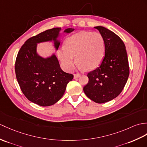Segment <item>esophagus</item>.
Listing matches in <instances>:
<instances>
[{
  "mask_svg": "<svg viewBox=\"0 0 147 147\" xmlns=\"http://www.w3.org/2000/svg\"><path fill=\"white\" fill-rule=\"evenodd\" d=\"M80 76V74H76L74 75V79H76V78H79Z\"/></svg>",
  "mask_w": 147,
  "mask_h": 147,
  "instance_id": "34e87169",
  "label": "esophagus"
}]
</instances>
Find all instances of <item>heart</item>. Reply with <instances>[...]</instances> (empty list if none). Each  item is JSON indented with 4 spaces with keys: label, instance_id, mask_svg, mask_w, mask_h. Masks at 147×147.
Here are the masks:
<instances>
[{
    "label": "heart",
    "instance_id": "1",
    "mask_svg": "<svg viewBox=\"0 0 147 147\" xmlns=\"http://www.w3.org/2000/svg\"><path fill=\"white\" fill-rule=\"evenodd\" d=\"M105 54L103 36L97 32L81 31L67 38L64 48L58 51L61 65L67 71H72L77 63L82 69L93 70L99 66Z\"/></svg>",
    "mask_w": 147,
    "mask_h": 147
}]
</instances>
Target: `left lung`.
<instances>
[{
	"label": "left lung",
	"instance_id": "obj_1",
	"mask_svg": "<svg viewBox=\"0 0 147 147\" xmlns=\"http://www.w3.org/2000/svg\"><path fill=\"white\" fill-rule=\"evenodd\" d=\"M103 36L105 56L96 69L88 74V83L83 91L90 100L104 103L117 98L129 76V65L124 42L113 32L102 26L94 27Z\"/></svg>",
	"mask_w": 147,
	"mask_h": 147
}]
</instances>
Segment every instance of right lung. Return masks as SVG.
<instances>
[{
  "mask_svg": "<svg viewBox=\"0 0 147 147\" xmlns=\"http://www.w3.org/2000/svg\"><path fill=\"white\" fill-rule=\"evenodd\" d=\"M74 29L67 28L69 34ZM61 27L47 30L27 39L16 58L15 71L23 94L29 101L41 107L53 105L62 98L73 75L64 72L55 54L44 57L37 52V44L53 42L57 51L61 44Z\"/></svg>",
  "mask_w": 147,
  "mask_h": 147,
  "instance_id": "obj_1",
  "label": "right lung"
}]
</instances>
